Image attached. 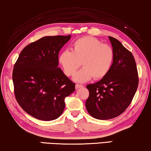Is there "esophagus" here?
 <instances>
[{"mask_svg": "<svg viewBox=\"0 0 151 151\" xmlns=\"http://www.w3.org/2000/svg\"><path fill=\"white\" fill-rule=\"evenodd\" d=\"M82 87H83L82 85L78 84V83H76V89H78V88H82Z\"/></svg>", "mask_w": 151, "mask_h": 151, "instance_id": "1", "label": "esophagus"}]
</instances>
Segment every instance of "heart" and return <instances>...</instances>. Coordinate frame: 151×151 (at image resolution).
Instances as JSON below:
<instances>
[{
  "mask_svg": "<svg viewBox=\"0 0 151 151\" xmlns=\"http://www.w3.org/2000/svg\"><path fill=\"white\" fill-rule=\"evenodd\" d=\"M114 59L111 46L98 39L86 36L76 40L72 51L65 50L60 54L59 62L66 76H73L81 65L83 68L74 75L75 82L83 83L93 78L99 80L109 73Z\"/></svg>",
  "mask_w": 151,
  "mask_h": 151,
  "instance_id": "heart-1",
  "label": "heart"
}]
</instances>
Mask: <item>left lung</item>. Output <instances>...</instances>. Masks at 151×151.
I'll use <instances>...</instances> for the list:
<instances>
[{
    "mask_svg": "<svg viewBox=\"0 0 151 151\" xmlns=\"http://www.w3.org/2000/svg\"><path fill=\"white\" fill-rule=\"evenodd\" d=\"M114 59L109 73L96 83L86 86L89 96L86 108L95 119H110L128 107L138 86V75L132 52L116 38L109 36Z\"/></svg>",
    "mask_w": 151,
    "mask_h": 151,
    "instance_id": "left-lung-1",
    "label": "left lung"
}]
</instances>
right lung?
Instances as JSON below:
<instances>
[{
    "mask_svg": "<svg viewBox=\"0 0 151 151\" xmlns=\"http://www.w3.org/2000/svg\"><path fill=\"white\" fill-rule=\"evenodd\" d=\"M71 35L45 36L22 50L13 71L14 92L25 112L51 121L63 112L65 99L75 91V83L59 65L60 50Z\"/></svg>",
    "mask_w": 151,
    "mask_h": 151,
    "instance_id": "add662e5",
    "label": "right lung"
}]
</instances>
